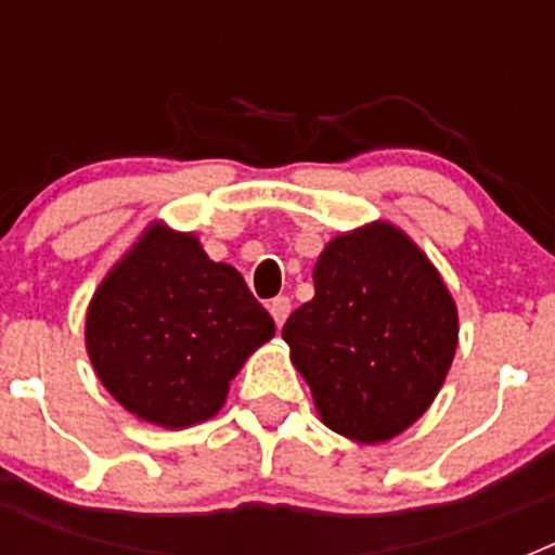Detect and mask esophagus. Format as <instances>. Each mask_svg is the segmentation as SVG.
Masks as SVG:
<instances>
[{
  "instance_id": "1",
  "label": "esophagus",
  "mask_w": 555,
  "mask_h": 555,
  "mask_svg": "<svg viewBox=\"0 0 555 555\" xmlns=\"http://www.w3.org/2000/svg\"><path fill=\"white\" fill-rule=\"evenodd\" d=\"M269 313H272L274 325L283 327V322H286L288 313H292V300H288V297H274V300H269Z\"/></svg>"
}]
</instances>
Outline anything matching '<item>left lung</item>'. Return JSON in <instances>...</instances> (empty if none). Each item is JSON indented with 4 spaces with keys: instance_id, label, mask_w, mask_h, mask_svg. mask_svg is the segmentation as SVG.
Instances as JSON below:
<instances>
[{
    "instance_id": "obj_1",
    "label": "left lung",
    "mask_w": 555,
    "mask_h": 555,
    "mask_svg": "<svg viewBox=\"0 0 555 555\" xmlns=\"http://www.w3.org/2000/svg\"><path fill=\"white\" fill-rule=\"evenodd\" d=\"M313 300L283 325L322 423L386 442L428 411L455 356L459 313L434 263L386 222L336 235Z\"/></svg>"
}]
</instances>
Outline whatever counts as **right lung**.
<instances>
[{
  "instance_id": "right-lung-1",
  "label": "right lung",
  "mask_w": 555,
  "mask_h": 555,
  "mask_svg": "<svg viewBox=\"0 0 555 555\" xmlns=\"http://www.w3.org/2000/svg\"><path fill=\"white\" fill-rule=\"evenodd\" d=\"M272 336V317L242 274L164 224L113 267L86 320L88 356L105 389L164 428L217 414L235 372Z\"/></svg>"
}]
</instances>
